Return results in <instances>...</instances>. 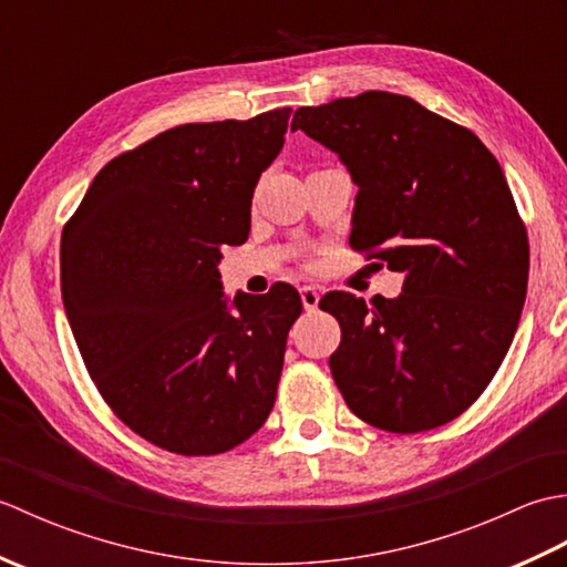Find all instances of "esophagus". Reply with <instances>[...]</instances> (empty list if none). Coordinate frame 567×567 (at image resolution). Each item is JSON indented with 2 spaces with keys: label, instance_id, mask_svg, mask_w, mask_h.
Returning <instances> with one entry per match:
<instances>
[{
  "label": "esophagus",
  "instance_id": "esophagus-1",
  "mask_svg": "<svg viewBox=\"0 0 567 567\" xmlns=\"http://www.w3.org/2000/svg\"><path fill=\"white\" fill-rule=\"evenodd\" d=\"M299 295H302V305H305V309H307V311H311V309H317V307H319L321 292L317 290V287H302V290H299Z\"/></svg>",
  "mask_w": 567,
  "mask_h": 567
}]
</instances>
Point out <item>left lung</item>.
Here are the masks:
<instances>
[{
  "label": "left lung",
  "instance_id": "8db88e82",
  "mask_svg": "<svg viewBox=\"0 0 567 567\" xmlns=\"http://www.w3.org/2000/svg\"><path fill=\"white\" fill-rule=\"evenodd\" d=\"M292 128L358 185L351 248L404 275L394 299L321 297L341 323L329 365L346 404L392 433L449 424L495 378L526 299V228L497 158L473 131L380 90L302 106Z\"/></svg>",
  "mask_w": 567,
  "mask_h": 567
}]
</instances>
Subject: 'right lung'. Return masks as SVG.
Listing matches in <instances>:
<instances>
[{
	"mask_svg": "<svg viewBox=\"0 0 567 567\" xmlns=\"http://www.w3.org/2000/svg\"><path fill=\"white\" fill-rule=\"evenodd\" d=\"M290 114L163 131L106 163L63 228L60 290L90 378L171 453L234 449L275 404L302 299L285 282L228 299L219 262L248 238L252 189Z\"/></svg>",
	"mask_w": 567,
	"mask_h": 567,
	"instance_id": "right-lung-1",
	"label": "right lung"
}]
</instances>
